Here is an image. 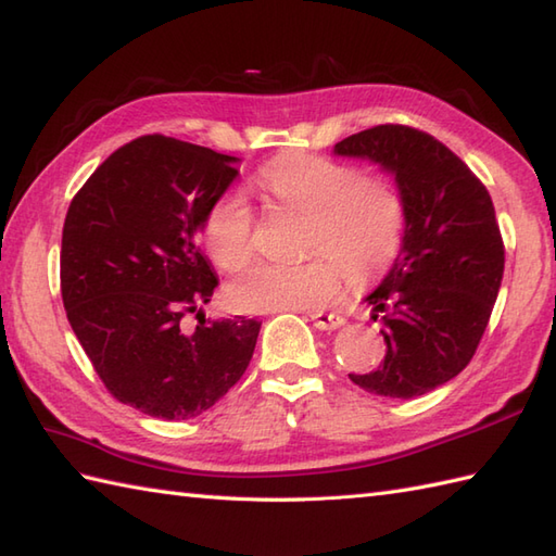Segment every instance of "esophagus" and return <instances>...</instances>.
<instances>
[{
    "instance_id": "esophagus-1",
    "label": "esophagus",
    "mask_w": 556,
    "mask_h": 556,
    "mask_svg": "<svg viewBox=\"0 0 556 556\" xmlns=\"http://www.w3.org/2000/svg\"><path fill=\"white\" fill-rule=\"evenodd\" d=\"M312 320L314 326L318 330H336L340 326H344V318L340 314H326V312H316L312 314Z\"/></svg>"
}]
</instances>
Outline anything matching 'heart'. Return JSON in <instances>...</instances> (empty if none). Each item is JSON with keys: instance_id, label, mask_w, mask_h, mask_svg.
Returning a JSON list of instances; mask_svg holds the SVG:
<instances>
[{"instance_id": "b5f03b06", "label": "heart", "mask_w": 556, "mask_h": 556, "mask_svg": "<svg viewBox=\"0 0 556 556\" xmlns=\"http://www.w3.org/2000/svg\"><path fill=\"white\" fill-rule=\"evenodd\" d=\"M258 185L274 204L306 218V256L336 257L356 280H371L392 266L404 236V202L392 182L366 178L359 166L328 156L282 154L258 170ZM204 244L224 270H240L252 262L254 214L240 194L220 197L212 206ZM329 260L318 256L302 266L262 264L230 282L226 298L250 314L320 309L336 302L344 286L341 265Z\"/></svg>"}]
</instances>
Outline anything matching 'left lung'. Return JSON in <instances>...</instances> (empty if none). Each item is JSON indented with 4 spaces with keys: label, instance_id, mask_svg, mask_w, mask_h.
I'll return each mask as SVG.
<instances>
[{
    "label": "left lung",
    "instance_id": "8db88e82",
    "mask_svg": "<svg viewBox=\"0 0 556 556\" xmlns=\"http://www.w3.org/2000/svg\"><path fill=\"white\" fill-rule=\"evenodd\" d=\"M394 178L404 202L400 254L364 302L382 320L386 359L350 374L366 392L414 400L471 362L504 274V244L490 192L433 135L376 126L332 147Z\"/></svg>",
    "mask_w": 556,
    "mask_h": 556
}]
</instances>
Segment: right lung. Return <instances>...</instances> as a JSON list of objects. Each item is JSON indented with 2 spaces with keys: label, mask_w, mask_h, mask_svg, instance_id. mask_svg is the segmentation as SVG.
Returning a JSON list of instances; mask_svg holds the SVG:
<instances>
[{
  "label": "right lung",
  "mask_w": 556,
  "mask_h": 556,
  "mask_svg": "<svg viewBox=\"0 0 556 556\" xmlns=\"http://www.w3.org/2000/svg\"><path fill=\"white\" fill-rule=\"evenodd\" d=\"M238 156L164 135L123 144L73 197L61 238V298L97 376L123 404L194 418L250 366L262 324L200 320L218 286L194 236L238 178ZM204 318V316H202Z\"/></svg>",
  "instance_id": "obj_1"
}]
</instances>
